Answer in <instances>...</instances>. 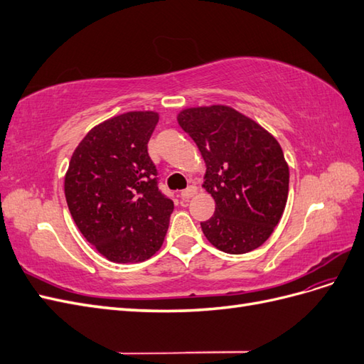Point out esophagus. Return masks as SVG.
Wrapping results in <instances>:
<instances>
[{"label":"esophagus","instance_id":"1","mask_svg":"<svg viewBox=\"0 0 364 364\" xmlns=\"http://www.w3.org/2000/svg\"><path fill=\"white\" fill-rule=\"evenodd\" d=\"M196 193H197V188H196L194 185H191V186H188V188L183 190V191L181 193V197H182V199L186 200V199H191L193 196H196Z\"/></svg>","mask_w":364,"mask_h":364}]
</instances>
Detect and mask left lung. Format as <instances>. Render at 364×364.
<instances>
[{
  "instance_id": "left-lung-1",
  "label": "left lung",
  "mask_w": 364,
  "mask_h": 364,
  "mask_svg": "<svg viewBox=\"0 0 364 364\" xmlns=\"http://www.w3.org/2000/svg\"><path fill=\"white\" fill-rule=\"evenodd\" d=\"M178 123L202 153V186L215 200L214 215L200 223L205 237L232 255L259 247L287 203L290 173L279 142L225 105L186 107Z\"/></svg>"
}]
</instances>
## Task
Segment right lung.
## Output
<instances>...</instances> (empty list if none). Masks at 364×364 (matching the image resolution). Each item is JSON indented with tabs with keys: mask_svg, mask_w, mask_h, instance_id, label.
Returning a JSON list of instances; mask_svg holds the SVG:
<instances>
[{
	"mask_svg": "<svg viewBox=\"0 0 364 364\" xmlns=\"http://www.w3.org/2000/svg\"><path fill=\"white\" fill-rule=\"evenodd\" d=\"M158 112L134 111L109 118L75 147L65 197L83 237L114 262H141L161 249L173 200L156 181L147 144Z\"/></svg>",
	"mask_w": 364,
	"mask_h": 364,
	"instance_id": "1",
	"label": "right lung"
}]
</instances>
